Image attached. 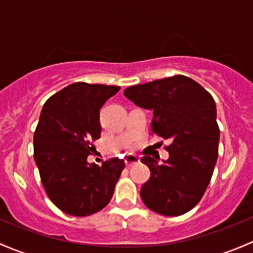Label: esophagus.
<instances>
[{
	"label": "esophagus",
	"instance_id": "obj_1",
	"mask_svg": "<svg viewBox=\"0 0 253 253\" xmlns=\"http://www.w3.org/2000/svg\"><path fill=\"white\" fill-rule=\"evenodd\" d=\"M124 161H126V165L127 167H131L134 165H137V163H140V158L136 157V156H134V155H127Z\"/></svg>",
	"mask_w": 253,
	"mask_h": 253
}]
</instances>
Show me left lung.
<instances>
[{"label": "left lung", "mask_w": 253, "mask_h": 253, "mask_svg": "<svg viewBox=\"0 0 253 253\" xmlns=\"http://www.w3.org/2000/svg\"><path fill=\"white\" fill-rule=\"evenodd\" d=\"M124 96L151 109L152 134L171 141L167 161L141 158L151 171L140 191L142 202L168 217L189 212L204 196L218 158L219 126L212 95L195 80L174 75L126 87Z\"/></svg>", "instance_id": "left-lung-1"}]
</instances>
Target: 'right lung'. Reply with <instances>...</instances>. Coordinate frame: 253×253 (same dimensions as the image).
<instances>
[{
	"label": "right lung",
	"instance_id": "add662e5",
	"mask_svg": "<svg viewBox=\"0 0 253 253\" xmlns=\"http://www.w3.org/2000/svg\"><path fill=\"white\" fill-rule=\"evenodd\" d=\"M119 86L74 83L43 105L34 132V160L48 199L62 212L86 217L106 207L126 167L111 158L88 165L100 139V109Z\"/></svg>",
	"mask_w": 253,
	"mask_h": 253
}]
</instances>
